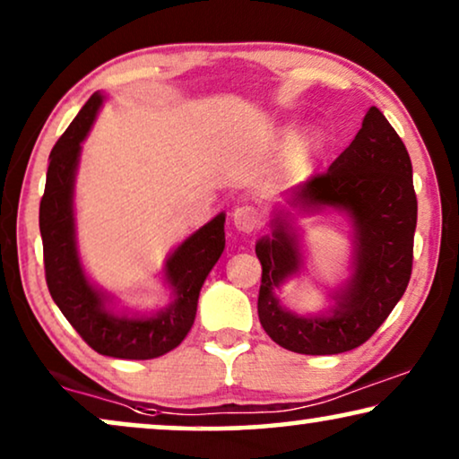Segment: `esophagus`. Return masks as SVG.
Here are the masks:
<instances>
[{
	"mask_svg": "<svg viewBox=\"0 0 459 459\" xmlns=\"http://www.w3.org/2000/svg\"><path fill=\"white\" fill-rule=\"evenodd\" d=\"M231 219H234L236 230L244 231V234H250V231L259 230L263 221L259 209H255V206H248V204L236 206L234 212H231Z\"/></svg>",
	"mask_w": 459,
	"mask_h": 459,
	"instance_id": "obj_1",
	"label": "esophagus"
}]
</instances>
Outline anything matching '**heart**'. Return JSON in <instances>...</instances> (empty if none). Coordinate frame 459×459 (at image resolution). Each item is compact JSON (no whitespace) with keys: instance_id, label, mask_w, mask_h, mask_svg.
I'll return each mask as SVG.
<instances>
[{"instance_id":"1","label":"heart","mask_w":459,"mask_h":459,"mask_svg":"<svg viewBox=\"0 0 459 459\" xmlns=\"http://www.w3.org/2000/svg\"><path fill=\"white\" fill-rule=\"evenodd\" d=\"M297 135H299V127L297 125H286V127H281V131H280V137L284 142H294L297 140Z\"/></svg>"}]
</instances>
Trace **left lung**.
<instances>
[{
	"label": "left lung",
	"mask_w": 459,
	"mask_h": 459,
	"mask_svg": "<svg viewBox=\"0 0 459 459\" xmlns=\"http://www.w3.org/2000/svg\"><path fill=\"white\" fill-rule=\"evenodd\" d=\"M272 234L259 238L263 265L259 319L273 342L303 355H338L368 341L403 297L411 275L418 200L410 154L386 117L372 106L355 140L328 167L286 194ZM332 210L354 230L350 278L317 314H294L279 300L281 286L304 268L296 216ZM297 212L296 216L293 212Z\"/></svg>",
	"instance_id": "8db88e82"
}]
</instances>
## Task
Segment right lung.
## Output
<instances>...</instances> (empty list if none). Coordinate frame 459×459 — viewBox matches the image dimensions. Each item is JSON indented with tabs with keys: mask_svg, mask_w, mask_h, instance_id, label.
<instances>
[{
	"mask_svg": "<svg viewBox=\"0 0 459 459\" xmlns=\"http://www.w3.org/2000/svg\"><path fill=\"white\" fill-rule=\"evenodd\" d=\"M104 100L102 91L93 93L49 154L39 204L46 281L62 316L93 351L117 359H154L179 347L192 328L200 288L225 248V212L187 236L167 256L162 281L171 299L165 307L150 313L117 309L115 297L85 273L74 212L81 143L90 135Z\"/></svg>",
	"mask_w": 459,
	"mask_h": 459,
	"instance_id": "right-lung-1",
	"label": "right lung"
}]
</instances>
